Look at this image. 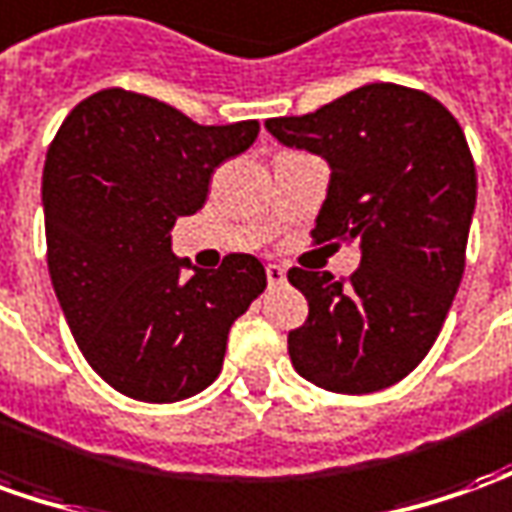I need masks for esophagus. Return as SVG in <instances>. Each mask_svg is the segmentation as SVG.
<instances>
[{"label":"esophagus","instance_id":"1","mask_svg":"<svg viewBox=\"0 0 512 512\" xmlns=\"http://www.w3.org/2000/svg\"><path fill=\"white\" fill-rule=\"evenodd\" d=\"M266 280H269V285H283L285 283V269H283V266H277V263H269V266H266Z\"/></svg>","mask_w":512,"mask_h":512}]
</instances>
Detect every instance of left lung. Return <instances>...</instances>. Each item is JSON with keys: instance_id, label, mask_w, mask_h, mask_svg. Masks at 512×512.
<instances>
[{"instance_id": "1", "label": "left lung", "mask_w": 512, "mask_h": 512, "mask_svg": "<svg viewBox=\"0 0 512 512\" xmlns=\"http://www.w3.org/2000/svg\"><path fill=\"white\" fill-rule=\"evenodd\" d=\"M266 128L328 159L314 243H361L347 280L288 271L308 300L305 325L288 333L294 370L342 395L398 384L440 336L465 271L476 168L460 123L420 89L367 83Z\"/></svg>"}]
</instances>
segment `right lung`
I'll use <instances>...</instances> for the list:
<instances>
[{
  "label": "right lung",
  "mask_w": 512,
  "mask_h": 512,
  "mask_svg": "<svg viewBox=\"0 0 512 512\" xmlns=\"http://www.w3.org/2000/svg\"><path fill=\"white\" fill-rule=\"evenodd\" d=\"M260 123L198 125L156 97L103 89L66 114L44 162L52 288L83 358L134 401L173 403L218 378L232 322L266 288L252 255L184 277L176 218L204 207L221 162Z\"/></svg>",
  "instance_id": "right-lung-1"
}]
</instances>
